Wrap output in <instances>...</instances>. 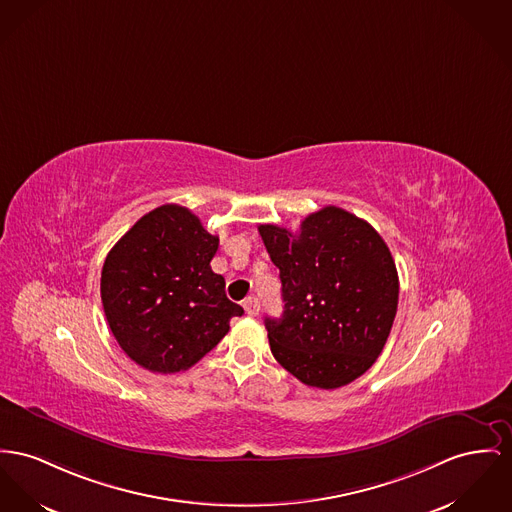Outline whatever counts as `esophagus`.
Listing matches in <instances>:
<instances>
[{"instance_id":"esophagus-1","label":"esophagus","mask_w":512,"mask_h":512,"mask_svg":"<svg viewBox=\"0 0 512 512\" xmlns=\"http://www.w3.org/2000/svg\"><path fill=\"white\" fill-rule=\"evenodd\" d=\"M242 307H244V310H246V314H250V316H256V314L260 312V301H258L256 297H248V299H244Z\"/></svg>"}]
</instances>
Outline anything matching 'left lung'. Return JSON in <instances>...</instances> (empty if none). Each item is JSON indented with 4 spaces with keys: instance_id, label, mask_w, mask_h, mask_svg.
<instances>
[{
    "instance_id": "8db88e82",
    "label": "left lung",
    "mask_w": 512,
    "mask_h": 512,
    "mask_svg": "<svg viewBox=\"0 0 512 512\" xmlns=\"http://www.w3.org/2000/svg\"><path fill=\"white\" fill-rule=\"evenodd\" d=\"M279 268L283 316L266 318L273 357L303 384L334 390L367 373L390 336L400 283L375 229L328 205L299 233L260 225Z\"/></svg>"
}]
</instances>
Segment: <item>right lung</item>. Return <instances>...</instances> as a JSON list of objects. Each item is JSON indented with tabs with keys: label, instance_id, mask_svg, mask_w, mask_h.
I'll return each instance as SVG.
<instances>
[{
	"label": "right lung",
	"instance_id": "obj_1",
	"mask_svg": "<svg viewBox=\"0 0 512 512\" xmlns=\"http://www.w3.org/2000/svg\"><path fill=\"white\" fill-rule=\"evenodd\" d=\"M219 237L190 209L145 213L104 260L101 299L108 326L139 367L171 375L196 365L244 310L227 299L209 262Z\"/></svg>",
	"mask_w": 512,
	"mask_h": 512
}]
</instances>
